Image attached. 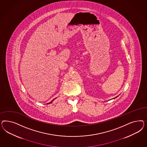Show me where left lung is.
Masks as SVG:
<instances>
[{
	"mask_svg": "<svg viewBox=\"0 0 147 147\" xmlns=\"http://www.w3.org/2000/svg\"><path fill=\"white\" fill-rule=\"evenodd\" d=\"M117 96H116V98H117ZM112 98V99H114V98Z\"/></svg>",
	"mask_w": 147,
	"mask_h": 147,
	"instance_id": "obj_1",
	"label": "left lung"
}]
</instances>
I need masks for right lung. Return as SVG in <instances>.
Listing matches in <instances>:
<instances>
[{
	"label": "right lung",
	"mask_w": 147,
	"mask_h": 147,
	"mask_svg": "<svg viewBox=\"0 0 147 147\" xmlns=\"http://www.w3.org/2000/svg\"><path fill=\"white\" fill-rule=\"evenodd\" d=\"M54 98L53 100H52V101H51V102H49V103H47V104H49V103H51L52 102H53V101L54 100H55V98Z\"/></svg>",
	"instance_id": "add662e5"
}]
</instances>
